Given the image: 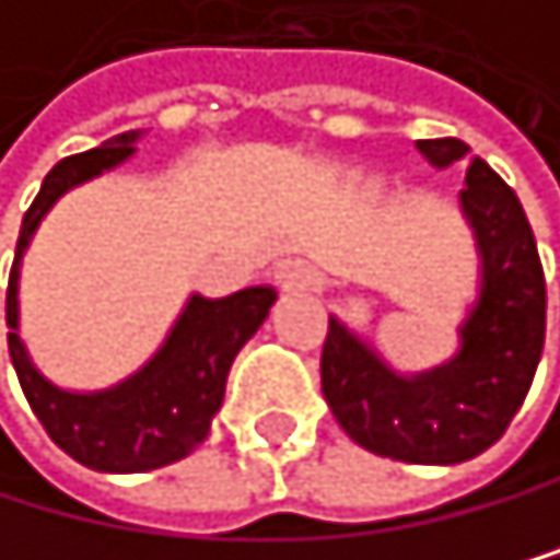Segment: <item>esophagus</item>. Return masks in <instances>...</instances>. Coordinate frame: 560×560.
<instances>
[{"instance_id":"esophagus-1","label":"esophagus","mask_w":560,"mask_h":560,"mask_svg":"<svg viewBox=\"0 0 560 560\" xmlns=\"http://www.w3.org/2000/svg\"><path fill=\"white\" fill-rule=\"evenodd\" d=\"M275 282L285 292H300V289H314L317 285V271L310 268L306 260H282L275 268Z\"/></svg>"}]
</instances>
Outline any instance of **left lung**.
I'll return each instance as SVG.
<instances>
[{"label": "left lung", "mask_w": 560, "mask_h": 560, "mask_svg": "<svg viewBox=\"0 0 560 560\" xmlns=\"http://www.w3.org/2000/svg\"><path fill=\"white\" fill-rule=\"evenodd\" d=\"M434 168L469 148L455 137L417 140ZM480 254V292L458 324V352L420 374H398L342 320H328L320 392L360 448L417 466H455L487 452L523 406L544 352L547 285L533 229L515 190L483 158L458 194Z\"/></svg>", "instance_id": "left-lung-1"}]
</instances>
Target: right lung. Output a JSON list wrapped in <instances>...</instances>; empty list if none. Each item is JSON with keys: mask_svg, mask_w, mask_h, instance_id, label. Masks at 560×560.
Here are the masks:
<instances>
[{"mask_svg": "<svg viewBox=\"0 0 560 560\" xmlns=\"http://www.w3.org/2000/svg\"><path fill=\"white\" fill-rule=\"evenodd\" d=\"M143 130L105 140L102 148L62 158L45 176L42 194L24 214L16 240V260L5 289V324H10V360L34 417L48 438L97 472H148L190 455L208 438L214 412L222 409L225 381L236 352L250 342L268 317L278 292L250 285L225 300L194 296L165 335L162 349L137 374L102 392H66L34 366L20 338V260L42 218L62 194L133 158Z\"/></svg>", "mask_w": 560, "mask_h": 560, "instance_id": "1", "label": "right lung"}]
</instances>
